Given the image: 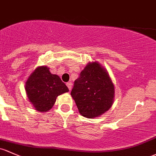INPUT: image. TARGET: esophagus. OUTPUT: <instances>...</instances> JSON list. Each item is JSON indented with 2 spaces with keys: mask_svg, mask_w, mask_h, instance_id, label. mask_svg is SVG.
<instances>
[{
  "mask_svg": "<svg viewBox=\"0 0 156 156\" xmlns=\"http://www.w3.org/2000/svg\"><path fill=\"white\" fill-rule=\"evenodd\" d=\"M66 85H67V86H68V89H69L70 91H71V88H72V83H67V84H66Z\"/></svg>",
  "mask_w": 156,
  "mask_h": 156,
  "instance_id": "1",
  "label": "esophagus"
}]
</instances>
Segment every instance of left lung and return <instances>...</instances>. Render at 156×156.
<instances>
[{
	"instance_id": "8db88e82",
	"label": "left lung",
	"mask_w": 156,
	"mask_h": 156,
	"mask_svg": "<svg viewBox=\"0 0 156 156\" xmlns=\"http://www.w3.org/2000/svg\"><path fill=\"white\" fill-rule=\"evenodd\" d=\"M71 94L83 116L93 118L111 108L115 88L98 62L88 63L73 83Z\"/></svg>"
}]
</instances>
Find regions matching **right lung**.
<instances>
[{
  "label": "right lung",
  "instance_id": "1",
  "mask_svg": "<svg viewBox=\"0 0 156 156\" xmlns=\"http://www.w3.org/2000/svg\"><path fill=\"white\" fill-rule=\"evenodd\" d=\"M25 89L30 101L41 112L49 111L58 95L69 91L59 76L51 74L46 66L35 70L27 81Z\"/></svg>",
  "mask_w": 156,
  "mask_h": 156
}]
</instances>
